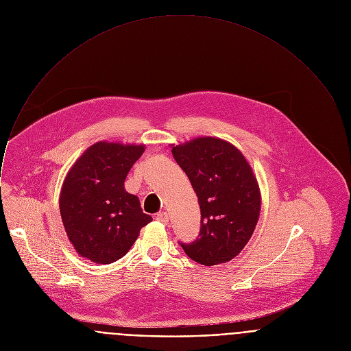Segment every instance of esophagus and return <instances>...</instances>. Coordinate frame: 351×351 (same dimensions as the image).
<instances>
[{
    "instance_id": "obj_1",
    "label": "esophagus",
    "mask_w": 351,
    "mask_h": 351,
    "mask_svg": "<svg viewBox=\"0 0 351 351\" xmlns=\"http://www.w3.org/2000/svg\"><path fill=\"white\" fill-rule=\"evenodd\" d=\"M156 219H158L159 222L167 225V222H169V214H167V213H159V214H156Z\"/></svg>"
}]
</instances>
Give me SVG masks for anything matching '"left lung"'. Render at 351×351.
<instances>
[{"label": "left lung", "mask_w": 351, "mask_h": 351, "mask_svg": "<svg viewBox=\"0 0 351 351\" xmlns=\"http://www.w3.org/2000/svg\"><path fill=\"white\" fill-rule=\"evenodd\" d=\"M199 200L202 229L196 241L181 243L199 264L234 258L249 242L261 210V193L252 166L232 143L211 136L171 145Z\"/></svg>", "instance_id": "8db88e82"}]
</instances>
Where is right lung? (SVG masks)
<instances>
[{
  "label": "right lung",
  "mask_w": 351,
  "mask_h": 351,
  "mask_svg": "<svg viewBox=\"0 0 351 351\" xmlns=\"http://www.w3.org/2000/svg\"><path fill=\"white\" fill-rule=\"evenodd\" d=\"M144 144L98 141L72 165L60 193V214L79 256L110 264L125 256L152 218L138 197L125 191V178Z\"/></svg>",
  "instance_id": "1"
}]
</instances>
